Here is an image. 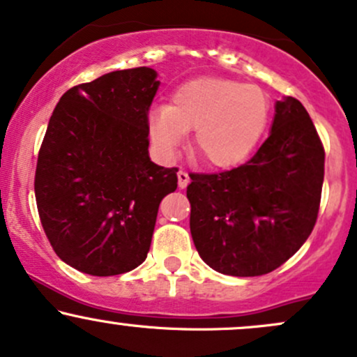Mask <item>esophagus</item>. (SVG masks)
I'll return each instance as SVG.
<instances>
[{"instance_id": "obj_1", "label": "esophagus", "mask_w": 357, "mask_h": 357, "mask_svg": "<svg viewBox=\"0 0 357 357\" xmlns=\"http://www.w3.org/2000/svg\"><path fill=\"white\" fill-rule=\"evenodd\" d=\"M188 183H190V174H188L186 171H178V185H179V188H186L188 186Z\"/></svg>"}]
</instances>
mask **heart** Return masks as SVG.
<instances>
[{
    "instance_id": "heart-1",
    "label": "heart",
    "mask_w": 357,
    "mask_h": 357,
    "mask_svg": "<svg viewBox=\"0 0 357 357\" xmlns=\"http://www.w3.org/2000/svg\"><path fill=\"white\" fill-rule=\"evenodd\" d=\"M269 116L261 88L222 77H202L176 89L169 107L149 112V135L158 151L174 155L193 132V152L206 166L230 169L259 142Z\"/></svg>"
}]
</instances>
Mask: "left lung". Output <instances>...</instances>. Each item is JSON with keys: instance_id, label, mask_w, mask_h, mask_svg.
Wrapping results in <instances>:
<instances>
[{"instance_id": "1", "label": "left lung", "mask_w": 357, "mask_h": 357, "mask_svg": "<svg viewBox=\"0 0 357 357\" xmlns=\"http://www.w3.org/2000/svg\"><path fill=\"white\" fill-rule=\"evenodd\" d=\"M269 137L244 166L190 174V229L199 257L229 276L280 268L315 227L325 152L310 115L291 96L276 101Z\"/></svg>"}]
</instances>
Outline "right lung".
I'll return each mask as SVG.
<instances>
[{"mask_svg":"<svg viewBox=\"0 0 357 357\" xmlns=\"http://www.w3.org/2000/svg\"><path fill=\"white\" fill-rule=\"evenodd\" d=\"M159 84L151 68L113 70L66 91L50 116L35 199L50 245L77 271L115 276L142 264L160 199L178 188V169L149 158Z\"/></svg>","mask_w":357,"mask_h":357,"instance_id":"add662e5","label":"right lung"}]
</instances>
